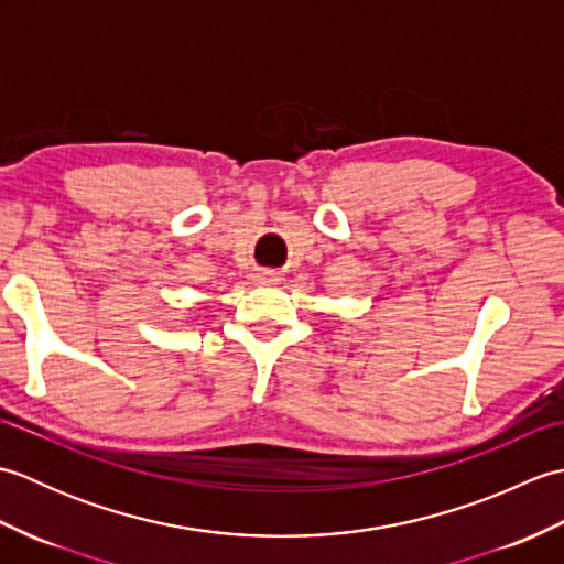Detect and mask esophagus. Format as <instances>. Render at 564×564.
<instances>
[{
    "label": "esophagus",
    "mask_w": 564,
    "mask_h": 564,
    "mask_svg": "<svg viewBox=\"0 0 564 564\" xmlns=\"http://www.w3.org/2000/svg\"><path fill=\"white\" fill-rule=\"evenodd\" d=\"M257 281L259 283H275L279 281V275H275L273 271H261V273H257Z\"/></svg>",
    "instance_id": "1"
}]
</instances>
